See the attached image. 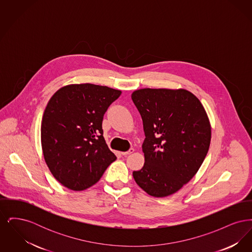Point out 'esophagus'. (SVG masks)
<instances>
[{
	"label": "esophagus",
	"instance_id": "1",
	"mask_svg": "<svg viewBox=\"0 0 252 252\" xmlns=\"http://www.w3.org/2000/svg\"><path fill=\"white\" fill-rule=\"evenodd\" d=\"M134 149L133 148H130L128 151H126V152H122V155L123 156H127V155H130V154H132V153H134Z\"/></svg>",
	"mask_w": 252,
	"mask_h": 252
}]
</instances>
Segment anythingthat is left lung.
I'll use <instances>...</instances> for the list:
<instances>
[{"mask_svg":"<svg viewBox=\"0 0 252 252\" xmlns=\"http://www.w3.org/2000/svg\"><path fill=\"white\" fill-rule=\"evenodd\" d=\"M132 101L144 124V164L136 183L155 197L171 195L192 180L211 143V125L201 102L184 89H141Z\"/></svg>","mask_w":252,"mask_h":252,"instance_id":"left-lung-1","label":"left lung"}]
</instances>
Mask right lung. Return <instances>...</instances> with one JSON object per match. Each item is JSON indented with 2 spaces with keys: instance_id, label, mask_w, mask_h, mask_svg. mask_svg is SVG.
I'll use <instances>...</instances> for the list:
<instances>
[{
  "instance_id": "add662e5",
  "label": "right lung",
  "mask_w": 252,
  "mask_h": 252,
  "mask_svg": "<svg viewBox=\"0 0 252 252\" xmlns=\"http://www.w3.org/2000/svg\"><path fill=\"white\" fill-rule=\"evenodd\" d=\"M122 92L107 86L72 84L49 100L41 122V146L52 175L72 191L101 179L116 159L103 136L102 122Z\"/></svg>"
}]
</instances>
